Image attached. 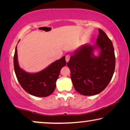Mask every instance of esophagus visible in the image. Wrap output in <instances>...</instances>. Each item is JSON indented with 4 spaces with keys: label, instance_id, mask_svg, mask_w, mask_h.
I'll return each instance as SVG.
<instances>
[{
    "label": "esophagus",
    "instance_id": "1",
    "mask_svg": "<svg viewBox=\"0 0 130 130\" xmlns=\"http://www.w3.org/2000/svg\"><path fill=\"white\" fill-rule=\"evenodd\" d=\"M70 55H66V62H68L69 61V60H70Z\"/></svg>",
    "mask_w": 130,
    "mask_h": 130
}]
</instances>
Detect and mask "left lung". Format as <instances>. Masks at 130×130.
<instances>
[{"mask_svg":"<svg viewBox=\"0 0 130 130\" xmlns=\"http://www.w3.org/2000/svg\"><path fill=\"white\" fill-rule=\"evenodd\" d=\"M96 43L86 44L76 50L67 63L71 72V79L78 93L85 96L99 94L112 77L115 57L112 42L102 29H98ZM99 50L95 56L94 51Z\"/></svg>","mask_w":130,"mask_h":130,"instance_id":"8db88e82","label":"left lung"}]
</instances>
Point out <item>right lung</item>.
Returning a JSON list of instances; mask_svg holds the SVG:
<instances>
[{
  "label": "right lung",
  "mask_w": 130,
  "mask_h": 130,
  "mask_svg": "<svg viewBox=\"0 0 130 130\" xmlns=\"http://www.w3.org/2000/svg\"><path fill=\"white\" fill-rule=\"evenodd\" d=\"M13 64L16 76L22 88L31 95L46 97L54 92L60 70L66 64V61L65 56H63L40 72L29 73L19 67L17 46L13 57Z\"/></svg>",
  "instance_id": "right-lung-1"
}]
</instances>
